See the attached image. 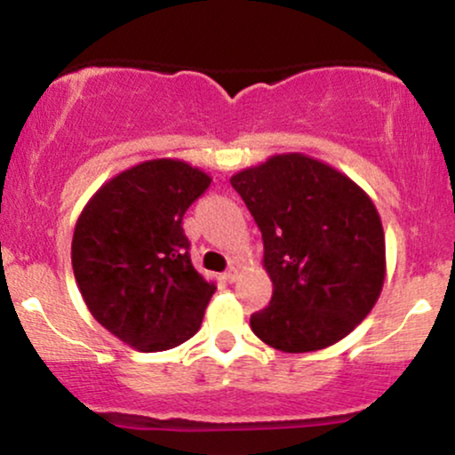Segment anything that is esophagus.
<instances>
[{
    "label": "esophagus",
    "mask_w": 455,
    "mask_h": 455,
    "mask_svg": "<svg viewBox=\"0 0 455 455\" xmlns=\"http://www.w3.org/2000/svg\"><path fill=\"white\" fill-rule=\"evenodd\" d=\"M237 278H239V271L235 267H231L227 271V274H224V280H227V282H235Z\"/></svg>",
    "instance_id": "1"
}]
</instances>
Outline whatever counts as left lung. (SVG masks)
Here are the masks:
<instances>
[{
    "mask_svg": "<svg viewBox=\"0 0 455 455\" xmlns=\"http://www.w3.org/2000/svg\"><path fill=\"white\" fill-rule=\"evenodd\" d=\"M231 186L263 233L274 293L250 327L284 353L331 347L370 315L383 291L385 233L351 177L306 154H275Z\"/></svg>",
    "mask_w": 455,
    "mask_h": 455,
    "instance_id": "8db88e82",
    "label": "left lung"
}]
</instances>
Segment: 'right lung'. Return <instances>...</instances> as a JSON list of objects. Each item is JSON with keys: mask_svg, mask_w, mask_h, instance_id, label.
<instances>
[{"mask_svg": "<svg viewBox=\"0 0 455 455\" xmlns=\"http://www.w3.org/2000/svg\"><path fill=\"white\" fill-rule=\"evenodd\" d=\"M210 184L184 160H145L98 188L78 216L72 269L83 301L137 351H169L201 329L216 284L192 265L181 220Z\"/></svg>", "mask_w": 455, "mask_h": 455, "instance_id": "1", "label": "right lung"}]
</instances>
